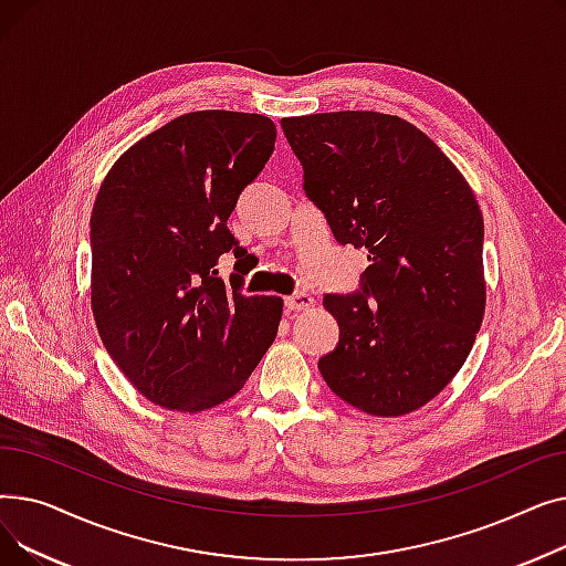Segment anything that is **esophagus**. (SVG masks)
Segmentation results:
<instances>
[{
	"label": "esophagus",
	"instance_id": "1",
	"mask_svg": "<svg viewBox=\"0 0 566 566\" xmlns=\"http://www.w3.org/2000/svg\"><path fill=\"white\" fill-rule=\"evenodd\" d=\"M284 305L291 312H305V310H310L314 305V298H312L310 293H293V295H289V298L284 301Z\"/></svg>",
	"mask_w": 566,
	"mask_h": 566
}]
</instances>
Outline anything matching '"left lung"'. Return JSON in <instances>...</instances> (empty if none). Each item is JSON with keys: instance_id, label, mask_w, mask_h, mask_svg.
Here are the masks:
<instances>
[{"instance_id": "left-lung-1", "label": "left lung", "mask_w": 566, "mask_h": 566, "mask_svg": "<svg viewBox=\"0 0 566 566\" xmlns=\"http://www.w3.org/2000/svg\"><path fill=\"white\" fill-rule=\"evenodd\" d=\"M305 192L342 245L367 248L363 291L325 295L339 344L328 388L367 415L401 418L463 367L486 310L484 218L472 188L406 118L323 112L282 118Z\"/></svg>"}]
</instances>
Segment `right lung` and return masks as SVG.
Listing matches in <instances>:
<instances>
[{
  "instance_id": "1",
  "label": "right lung",
  "mask_w": 566,
  "mask_h": 566,
  "mask_svg": "<svg viewBox=\"0 0 566 566\" xmlns=\"http://www.w3.org/2000/svg\"><path fill=\"white\" fill-rule=\"evenodd\" d=\"M275 135L263 114L190 112L133 144L103 178L92 312L116 367L156 406H220L275 342L284 301L243 295L241 275L231 289L216 277L220 254H245L227 220Z\"/></svg>"
}]
</instances>
